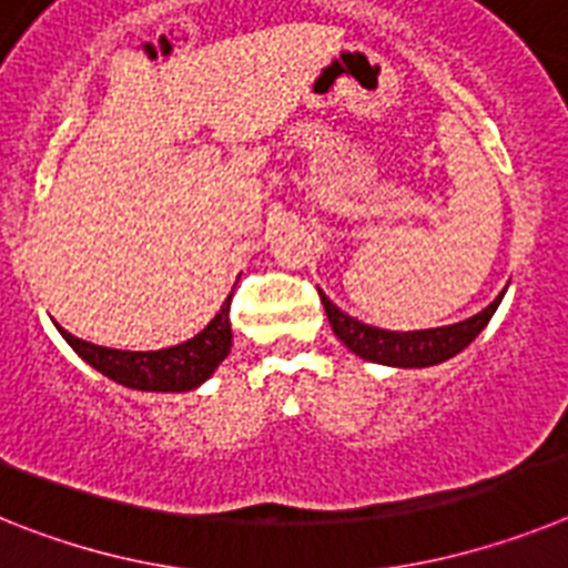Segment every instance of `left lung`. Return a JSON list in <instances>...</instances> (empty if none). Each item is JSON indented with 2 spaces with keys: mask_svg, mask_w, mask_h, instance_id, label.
Segmentation results:
<instances>
[{
  "mask_svg": "<svg viewBox=\"0 0 568 568\" xmlns=\"http://www.w3.org/2000/svg\"><path fill=\"white\" fill-rule=\"evenodd\" d=\"M320 300L325 305L332 332L337 334V339L348 352L368 359V363H379V366L428 368L460 354L489 325L503 294L495 303L486 305L480 314H475V317H468L455 325H443V328H420V332H386V328H374V325L359 323L357 317L345 314L325 294H320Z\"/></svg>",
  "mask_w": 568,
  "mask_h": 568,
  "instance_id": "left-lung-1",
  "label": "left lung"
}]
</instances>
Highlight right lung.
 <instances>
[{
	"label": "right lung",
	"instance_id": "1",
	"mask_svg": "<svg viewBox=\"0 0 568 568\" xmlns=\"http://www.w3.org/2000/svg\"><path fill=\"white\" fill-rule=\"evenodd\" d=\"M231 294L216 312V317L202 328L196 337L185 339L171 348L160 352H122V348H105V345L88 343L65 328L59 334L65 337L79 357L85 359L88 366L105 374L108 379L120 383V386L136 388V392H191L202 386L211 374L220 368L231 352Z\"/></svg>",
	"mask_w": 568,
	"mask_h": 568
}]
</instances>
